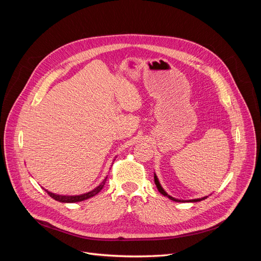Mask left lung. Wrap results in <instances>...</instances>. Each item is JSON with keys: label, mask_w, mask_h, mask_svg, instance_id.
<instances>
[{"label": "left lung", "mask_w": 261, "mask_h": 261, "mask_svg": "<svg viewBox=\"0 0 261 261\" xmlns=\"http://www.w3.org/2000/svg\"><path fill=\"white\" fill-rule=\"evenodd\" d=\"M154 183H155V185H156L158 191H159L163 196H167L168 198H170V199H171V200H173V201H177V202H197V201H201V200H203V199H206L207 197H208V196H206V197H202V198L191 199V200H181V199H176V198H174V197H172V196L168 195V193L165 192L164 189L162 188V186H161V184H160L159 179H158V177H156V175H155V173H154Z\"/></svg>", "instance_id": "left-lung-1"}]
</instances>
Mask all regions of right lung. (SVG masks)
Instances as JSON below:
<instances>
[{
	"mask_svg": "<svg viewBox=\"0 0 261 261\" xmlns=\"http://www.w3.org/2000/svg\"><path fill=\"white\" fill-rule=\"evenodd\" d=\"M108 177H106L103 180L101 181V184L99 186H97L94 189H92V191L86 193V194H82V195H76V196H65V195H58V194H54V193H51L49 191H46V189H44V191L49 194L50 197H52L53 199H55L57 201H60V202H78V201H83V200H86L88 198H91V197L96 196L102 188H103L105 184H106V180H107Z\"/></svg>",
	"mask_w": 261,
	"mask_h": 261,
	"instance_id": "obj_1",
	"label": "right lung"
}]
</instances>
